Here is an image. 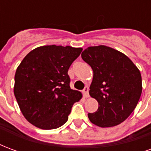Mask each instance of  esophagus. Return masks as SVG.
Instances as JSON below:
<instances>
[{
    "mask_svg": "<svg viewBox=\"0 0 151 151\" xmlns=\"http://www.w3.org/2000/svg\"><path fill=\"white\" fill-rule=\"evenodd\" d=\"M82 93H83V95L85 96L86 98H87L89 96V87L88 86H85V88L83 89V91H82Z\"/></svg>",
    "mask_w": 151,
    "mask_h": 151,
    "instance_id": "34e87169",
    "label": "esophagus"
}]
</instances>
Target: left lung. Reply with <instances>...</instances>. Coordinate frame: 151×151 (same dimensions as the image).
I'll list each match as a JSON object with an SVG mask.
<instances>
[{"label":"left lung","mask_w":151,"mask_h":151,"mask_svg":"<svg viewBox=\"0 0 151 151\" xmlns=\"http://www.w3.org/2000/svg\"><path fill=\"white\" fill-rule=\"evenodd\" d=\"M82 58L94 72L90 95L99 103L98 110L88 114L90 120L103 128L122 123L142 95L139 69L124 54L104 45L86 48Z\"/></svg>","instance_id":"1"}]
</instances>
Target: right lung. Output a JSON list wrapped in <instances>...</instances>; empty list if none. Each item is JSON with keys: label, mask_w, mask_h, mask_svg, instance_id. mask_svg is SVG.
<instances>
[{"label": "right lung", "mask_w": 151, "mask_h": 151, "mask_svg": "<svg viewBox=\"0 0 151 151\" xmlns=\"http://www.w3.org/2000/svg\"><path fill=\"white\" fill-rule=\"evenodd\" d=\"M82 48L39 47L28 53L16 70L15 98L22 113L35 126L53 129L68 120L73 105L82 98L70 88L68 70Z\"/></svg>", "instance_id": "obj_1"}]
</instances>
